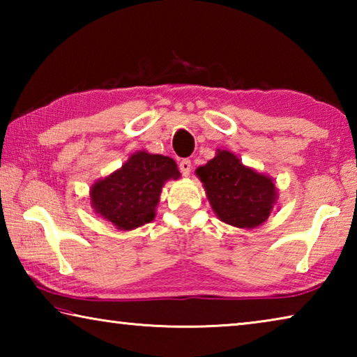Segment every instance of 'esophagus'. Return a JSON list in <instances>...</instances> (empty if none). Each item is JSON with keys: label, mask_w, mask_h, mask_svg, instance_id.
Segmentation results:
<instances>
[{"label": "esophagus", "mask_w": 357, "mask_h": 357, "mask_svg": "<svg viewBox=\"0 0 357 357\" xmlns=\"http://www.w3.org/2000/svg\"><path fill=\"white\" fill-rule=\"evenodd\" d=\"M192 170V164L190 159H181L179 160V172L184 174V176H189V173Z\"/></svg>", "instance_id": "1"}]
</instances>
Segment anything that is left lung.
<instances>
[{"instance_id":"1","label":"left lung","mask_w":357,"mask_h":357,"mask_svg":"<svg viewBox=\"0 0 357 357\" xmlns=\"http://www.w3.org/2000/svg\"><path fill=\"white\" fill-rule=\"evenodd\" d=\"M208 200L222 222L255 228L268 219L275 203L273 179L241 164L228 151H219L206 165L197 168Z\"/></svg>"}]
</instances>
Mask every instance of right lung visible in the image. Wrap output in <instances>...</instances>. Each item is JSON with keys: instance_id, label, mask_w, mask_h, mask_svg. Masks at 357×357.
<instances>
[{"instance_id": "obj_1", "label": "right lung", "mask_w": 357, "mask_h": 357, "mask_svg": "<svg viewBox=\"0 0 357 357\" xmlns=\"http://www.w3.org/2000/svg\"><path fill=\"white\" fill-rule=\"evenodd\" d=\"M179 176L176 162L170 157L140 151L121 170L93 185V208L119 229H134L154 219L162 185Z\"/></svg>"}]
</instances>
